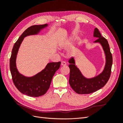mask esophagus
Wrapping results in <instances>:
<instances>
[{"mask_svg": "<svg viewBox=\"0 0 123 123\" xmlns=\"http://www.w3.org/2000/svg\"><path fill=\"white\" fill-rule=\"evenodd\" d=\"M61 65H62V66H66V65H67V64H66V62H61Z\"/></svg>", "mask_w": 123, "mask_h": 123, "instance_id": "obj_1", "label": "esophagus"}]
</instances>
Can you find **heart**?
Instances as JSON below:
<instances>
[{
    "label": "heart",
    "mask_w": 123,
    "mask_h": 123,
    "mask_svg": "<svg viewBox=\"0 0 123 123\" xmlns=\"http://www.w3.org/2000/svg\"><path fill=\"white\" fill-rule=\"evenodd\" d=\"M75 38H76V37H75V36H74V37H72L71 38V40H73V39H75ZM67 43H61V47H62V48H66V47H67Z\"/></svg>",
    "instance_id": "b5f03b06"
}]
</instances>
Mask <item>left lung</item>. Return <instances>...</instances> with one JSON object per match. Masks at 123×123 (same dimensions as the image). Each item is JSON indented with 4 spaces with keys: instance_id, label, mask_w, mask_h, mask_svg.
<instances>
[{
    "instance_id": "1",
    "label": "left lung",
    "mask_w": 123,
    "mask_h": 123,
    "mask_svg": "<svg viewBox=\"0 0 123 123\" xmlns=\"http://www.w3.org/2000/svg\"><path fill=\"white\" fill-rule=\"evenodd\" d=\"M93 36L98 39L94 43H99L103 47L106 55V64L103 71L98 75L91 79L85 77L75 65L74 58H71L69 84L73 90L78 94H90L103 88L108 81L111 72L112 56L107 40L102 36L98 29L95 28Z\"/></svg>"
}]
</instances>
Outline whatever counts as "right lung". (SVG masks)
I'll return each mask as SVG.
<instances>
[{"label":"right lung","mask_w":123,"mask_h":123,"mask_svg":"<svg viewBox=\"0 0 123 123\" xmlns=\"http://www.w3.org/2000/svg\"><path fill=\"white\" fill-rule=\"evenodd\" d=\"M47 24L31 26L24 32L15 43L10 59V68L14 85L22 93L31 97L43 95L49 89L55 72L60 67L61 62L48 63L46 68L32 77H26L18 71L16 59L18 49L25 36L37 34Z\"/></svg>","instance_id":"1"}]
</instances>
